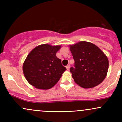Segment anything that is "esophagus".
Listing matches in <instances>:
<instances>
[{
	"instance_id": "obj_1",
	"label": "esophagus",
	"mask_w": 122,
	"mask_h": 122,
	"mask_svg": "<svg viewBox=\"0 0 122 122\" xmlns=\"http://www.w3.org/2000/svg\"><path fill=\"white\" fill-rule=\"evenodd\" d=\"M66 69L68 70V71H69V68H70V65H68L66 66Z\"/></svg>"
}]
</instances>
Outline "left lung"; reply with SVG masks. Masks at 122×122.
<instances>
[{
	"instance_id": "1",
	"label": "left lung",
	"mask_w": 122,
	"mask_h": 122,
	"mask_svg": "<svg viewBox=\"0 0 122 122\" xmlns=\"http://www.w3.org/2000/svg\"><path fill=\"white\" fill-rule=\"evenodd\" d=\"M75 60V68H71L72 77L84 88L99 85L107 76L109 62L107 56L91 42L80 41L69 45Z\"/></svg>"
}]
</instances>
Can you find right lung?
Returning a JSON list of instances; mask_svg holds the SVG:
<instances>
[{
	"label": "right lung",
	"mask_w": 122,
	"mask_h": 122,
	"mask_svg": "<svg viewBox=\"0 0 122 122\" xmlns=\"http://www.w3.org/2000/svg\"><path fill=\"white\" fill-rule=\"evenodd\" d=\"M61 47L42 44L29 53L23 62V72L30 84L40 89H49L56 84L66 70L56 56Z\"/></svg>",
	"instance_id": "1"
}]
</instances>
